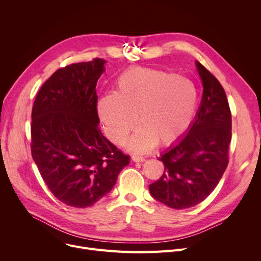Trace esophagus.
<instances>
[{"label":"esophagus","instance_id":"34e87169","mask_svg":"<svg viewBox=\"0 0 261 261\" xmlns=\"http://www.w3.org/2000/svg\"><path fill=\"white\" fill-rule=\"evenodd\" d=\"M132 161H134V162H144V161H145V158H143V156H141V155H135V154H133V155H132Z\"/></svg>","mask_w":261,"mask_h":261}]
</instances>
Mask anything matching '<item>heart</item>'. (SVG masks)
Returning a JSON list of instances; mask_svg holds the SVG:
<instances>
[{
	"instance_id": "b5f03b06",
	"label": "heart",
	"mask_w": 261,
	"mask_h": 261,
	"mask_svg": "<svg viewBox=\"0 0 261 261\" xmlns=\"http://www.w3.org/2000/svg\"><path fill=\"white\" fill-rule=\"evenodd\" d=\"M197 103V90L187 79L134 66L117 77L115 93L101 96L97 108L108 138L117 145L126 141L138 118L141 126L129 145L135 151H148L158 142L167 146L180 140L191 125Z\"/></svg>"
}]
</instances>
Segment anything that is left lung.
I'll list each match as a JSON object with an SVG mask.
<instances>
[{
    "mask_svg": "<svg viewBox=\"0 0 261 261\" xmlns=\"http://www.w3.org/2000/svg\"><path fill=\"white\" fill-rule=\"evenodd\" d=\"M202 101L185 138L159 160L164 173L149 185L152 197L174 210L193 207L216 188L228 165L231 113L223 87L197 61Z\"/></svg>",
    "mask_w": 261,
    "mask_h": 261,
    "instance_id": "obj_1",
    "label": "left lung"
}]
</instances>
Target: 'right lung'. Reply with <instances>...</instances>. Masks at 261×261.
<instances>
[{
    "instance_id": "obj_1",
    "label": "right lung",
    "mask_w": 261,
    "mask_h": 261,
    "mask_svg": "<svg viewBox=\"0 0 261 261\" xmlns=\"http://www.w3.org/2000/svg\"><path fill=\"white\" fill-rule=\"evenodd\" d=\"M105 60L66 65L40 88L32 110V155L50 193L67 206H92L109 194L130 156L98 123L96 84Z\"/></svg>"
}]
</instances>
